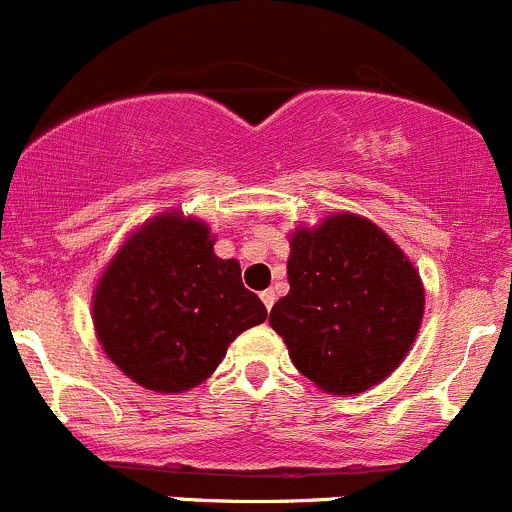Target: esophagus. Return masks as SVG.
<instances>
[{
	"label": "esophagus",
	"instance_id": "1",
	"mask_svg": "<svg viewBox=\"0 0 512 512\" xmlns=\"http://www.w3.org/2000/svg\"><path fill=\"white\" fill-rule=\"evenodd\" d=\"M261 301H263V306H266L268 311H271L273 303H276V293H273L271 288H268V291H261Z\"/></svg>",
	"mask_w": 512,
	"mask_h": 512
}]
</instances>
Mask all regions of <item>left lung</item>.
Returning <instances> with one entry per match:
<instances>
[{"label":"left lung","mask_w":512,"mask_h":512,"mask_svg":"<svg viewBox=\"0 0 512 512\" xmlns=\"http://www.w3.org/2000/svg\"><path fill=\"white\" fill-rule=\"evenodd\" d=\"M286 273L291 291L268 323L303 376L351 396L398 368L421 328L423 283L376 224L338 214L298 229Z\"/></svg>","instance_id":"1"}]
</instances>
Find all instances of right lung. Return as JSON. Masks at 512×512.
Listing matches in <instances>:
<instances>
[{"label": "right lung", "instance_id": "right-lung-1", "mask_svg": "<svg viewBox=\"0 0 512 512\" xmlns=\"http://www.w3.org/2000/svg\"><path fill=\"white\" fill-rule=\"evenodd\" d=\"M234 258L214 254L206 224L164 214L141 226L94 291L106 356L139 386L181 393L216 371L229 343L266 321Z\"/></svg>", "mask_w": 512, "mask_h": 512}]
</instances>
